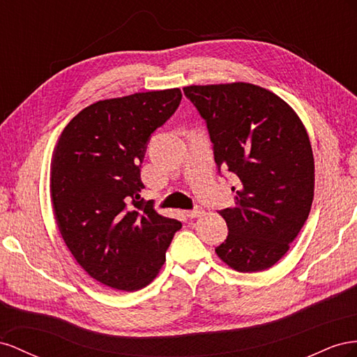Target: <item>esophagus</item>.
I'll use <instances>...</instances> for the list:
<instances>
[{"label":"esophagus","mask_w":357,"mask_h":357,"mask_svg":"<svg viewBox=\"0 0 357 357\" xmlns=\"http://www.w3.org/2000/svg\"><path fill=\"white\" fill-rule=\"evenodd\" d=\"M203 213V211H202V208H196V209H191V211H187L185 212V215L188 217V218H197V217H200Z\"/></svg>","instance_id":"obj_1"}]
</instances>
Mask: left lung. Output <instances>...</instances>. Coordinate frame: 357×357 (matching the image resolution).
Listing matches in <instances>:
<instances>
[{"instance_id":"obj_1","label":"left lung","mask_w":357,"mask_h":357,"mask_svg":"<svg viewBox=\"0 0 357 357\" xmlns=\"http://www.w3.org/2000/svg\"><path fill=\"white\" fill-rule=\"evenodd\" d=\"M184 94L206 122L218 172L239 179L231 187L235 208L218 211L229 235L215 252L238 272L269 269L311 211L314 157L307 130L286 101L257 85H191Z\"/></svg>"}]
</instances>
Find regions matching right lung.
<instances>
[{
  "label": "right lung",
  "mask_w": 357,
  "mask_h": 357,
  "mask_svg": "<svg viewBox=\"0 0 357 357\" xmlns=\"http://www.w3.org/2000/svg\"><path fill=\"white\" fill-rule=\"evenodd\" d=\"M181 89L101 100L80 110L50 162V199L61 236L88 275L133 291L157 277L181 221L140 197L151 135L175 114Z\"/></svg>",
  "instance_id": "obj_1"
}]
</instances>
